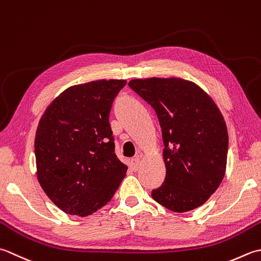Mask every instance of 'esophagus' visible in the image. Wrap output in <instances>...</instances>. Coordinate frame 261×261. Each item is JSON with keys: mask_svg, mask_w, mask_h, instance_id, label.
Listing matches in <instances>:
<instances>
[{"mask_svg": "<svg viewBox=\"0 0 261 261\" xmlns=\"http://www.w3.org/2000/svg\"><path fill=\"white\" fill-rule=\"evenodd\" d=\"M140 164H141L140 159H138V158L133 159V160L130 161V168H132L133 171H137L138 168H140Z\"/></svg>", "mask_w": 261, "mask_h": 261, "instance_id": "esophagus-1", "label": "esophagus"}]
</instances>
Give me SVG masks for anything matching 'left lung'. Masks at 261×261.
I'll list each match as a JSON object with an SVG mask.
<instances>
[{"label": "left lung", "mask_w": 261, "mask_h": 261, "mask_svg": "<svg viewBox=\"0 0 261 261\" xmlns=\"http://www.w3.org/2000/svg\"><path fill=\"white\" fill-rule=\"evenodd\" d=\"M128 86L155 110L162 129L167 174L152 198L172 212L197 208L224 178L228 136L221 111L182 79H137Z\"/></svg>", "instance_id": "1"}]
</instances>
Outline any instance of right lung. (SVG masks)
<instances>
[{"label":"right lung","instance_id":"add662e5","mask_svg":"<svg viewBox=\"0 0 261 261\" xmlns=\"http://www.w3.org/2000/svg\"><path fill=\"white\" fill-rule=\"evenodd\" d=\"M125 80L66 89L42 115L35 138L37 177L70 215L88 216L113 198L127 166L115 153L109 115Z\"/></svg>","mask_w":261,"mask_h":261}]
</instances>
